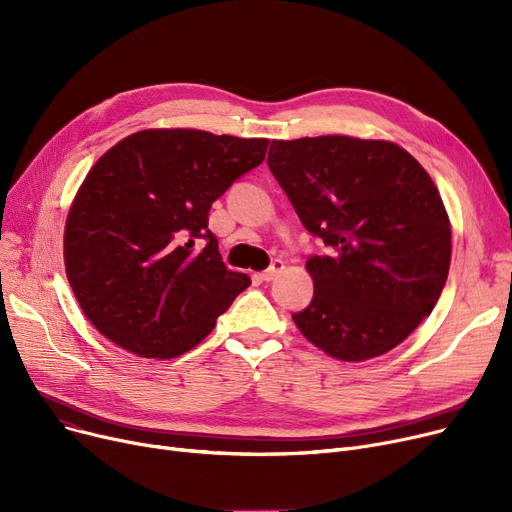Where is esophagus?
I'll use <instances>...</instances> for the list:
<instances>
[{"instance_id": "obj_1", "label": "esophagus", "mask_w": 512, "mask_h": 512, "mask_svg": "<svg viewBox=\"0 0 512 512\" xmlns=\"http://www.w3.org/2000/svg\"><path fill=\"white\" fill-rule=\"evenodd\" d=\"M282 272H284V261H282V259H276V261L270 265V270H265V272L261 274V280L272 282V280H276Z\"/></svg>"}]
</instances>
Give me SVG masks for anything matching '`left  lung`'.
<instances>
[{
	"label": "left lung",
	"mask_w": 512,
	"mask_h": 512,
	"mask_svg": "<svg viewBox=\"0 0 512 512\" xmlns=\"http://www.w3.org/2000/svg\"><path fill=\"white\" fill-rule=\"evenodd\" d=\"M267 166L330 255L311 257L299 332L328 357L361 363L409 338L448 278L452 232L419 161L392 141L324 134L272 141Z\"/></svg>",
	"instance_id": "1"
}]
</instances>
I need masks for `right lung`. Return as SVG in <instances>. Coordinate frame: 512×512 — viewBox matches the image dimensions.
Listing matches in <instances>:
<instances>
[{
	"label": "right lung",
	"instance_id": "obj_1",
	"mask_svg": "<svg viewBox=\"0 0 512 512\" xmlns=\"http://www.w3.org/2000/svg\"><path fill=\"white\" fill-rule=\"evenodd\" d=\"M267 139L145 128L107 149L85 176L64 228L74 297L99 334L145 359L195 348L238 294L207 228L211 203L265 159ZM205 237L203 252L194 240Z\"/></svg>",
	"mask_w": 512,
	"mask_h": 512
}]
</instances>
